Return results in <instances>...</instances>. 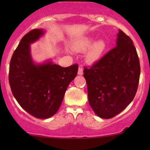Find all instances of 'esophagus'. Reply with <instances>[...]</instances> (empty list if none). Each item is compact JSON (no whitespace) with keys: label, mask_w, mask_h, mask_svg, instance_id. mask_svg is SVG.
I'll list each match as a JSON object with an SVG mask.
<instances>
[{"label":"esophagus","mask_w":150,"mask_h":150,"mask_svg":"<svg viewBox=\"0 0 150 150\" xmlns=\"http://www.w3.org/2000/svg\"><path fill=\"white\" fill-rule=\"evenodd\" d=\"M78 75H83V69L82 66H79V67H78Z\"/></svg>","instance_id":"obj_1"}]
</instances>
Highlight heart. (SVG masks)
<instances>
[{"label": "heart", "instance_id": "b5f03b06", "mask_svg": "<svg viewBox=\"0 0 150 150\" xmlns=\"http://www.w3.org/2000/svg\"><path fill=\"white\" fill-rule=\"evenodd\" d=\"M94 41L92 38H84L75 42L73 46L74 49L78 52H84L90 48L86 54V60L90 63L99 60L106 48V43L103 40H99L96 43Z\"/></svg>", "mask_w": 150, "mask_h": 150}]
</instances>
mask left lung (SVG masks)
Masks as SVG:
<instances>
[{"label":"left lung","mask_w":150,"mask_h":150,"mask_svg":"<svg viewBox=\"0 0 150 150\" xmlns=\"http://www.w3.org/2000/svg\"><path fill=\"white\" fill-rule=\"evenodd\" d=\"M90 106L99 117L110 119L134 99L140 64L132 40L119 30L116 46L89 68L84 67Z\"/></svg>","instance_id":"8db88e82"}]
</instances>
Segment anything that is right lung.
I'll return each mask as SVG.
<instances>
[{
	"label": "right lung",
	"mask_w": 150,
	"mask_h": 150,
	"mask_svg": "<svg viewBox=\"0 0 150 150\" xmlns=\"http://www.w3.org/2000/svg\"><path fill=\"white\" fill-rule=\"evenodd\" d=\"M43 35V30L34 29L22 38L11 59L8 80L19 105L31 115L46 119L58 111L68 86L76 77L78 64L62 67L51 61L35 64L30 44Z\"/></svg>",
	"instance_id": "right-lung-1"
}]
</instances>
